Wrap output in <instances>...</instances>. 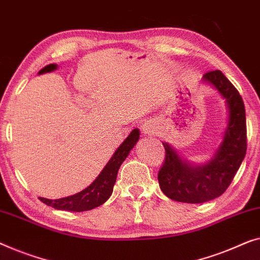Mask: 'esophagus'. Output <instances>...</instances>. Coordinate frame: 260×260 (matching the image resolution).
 Wrapping results in <instances>:
<instances>
[{
  "mask_svg": "<svg viewBox=\"0 0 260 260\" xmlns=\"http://www.w3.org/2000/svg\"><path fill=\"white\" fill-rule=\"evenodd\" d=\"M142 131H143V133H144V134H150V133H151V130H150L149 125H146V124H145V125L142 126Z\"/></svg>",
  "mask_w": 260,
  "mask_h": 260,
  "instance_id": "esophagus-1",
  "label": "esophagus"
}]
</instances>
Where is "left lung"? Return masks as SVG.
<instances>
[{
	"label": "left lung",
	"instance_id": "1",
	"mask_svg": "<svg viewBox=\"0 0 260 260\" xmlns=\"http://www.w3.org/2000/svg\"><path fill=\"white\" fill-rule=\"evenodd\" d=\"M203 80L211 83L226 100L229 123L216 155L203 167L180 159L167 143L164 163L158 172L163 193L172 201L198 204L223 194L246 155V118L242 96L220 70L208 71Z\"/></svg>",
	"mask_w": 260,
	"mask_h": 260
}]
</instances>
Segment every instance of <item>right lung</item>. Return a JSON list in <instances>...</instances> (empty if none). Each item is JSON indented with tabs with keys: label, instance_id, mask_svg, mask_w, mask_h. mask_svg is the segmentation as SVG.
I'll use <instances>...</instances> for the list:
<instances>
[{
	"label": "right lung",
	"instance_id": "add662e5",
	"mask_svg": "<svg viewBox=\"0 0 260 260\" xmlns=\"http://www.w3.org/2000/svg\"><path fill=\"white\" fill-rule=\"evenodd\" d=\"M139 139V131L135 129L126 137L121 146L116 150L114 156L110 158L99 177L90 185L81 192L59 199H47L40 197V201L44 204L57 210H64L71 212L88 211L102 205L110 197L114 190V185L117 178L118 169L125 158L129 155L130 150Z\"/></svg>",
	"mask_w": 260,
	"mask_h": 260
}]
</instances>
